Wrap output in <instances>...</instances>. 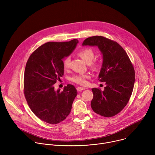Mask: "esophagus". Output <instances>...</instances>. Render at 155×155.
<instances>
[{
	"label": "esophagus",
	"instance_id": "esophagus-1",
	"mask_svg": "<svg viewBox=\"0 0 155 155\" xmlns=\"http://www.w3.org/2000/svg\"><path fill=\"white\" fill-rule=\"evenodd\" d=\"M77 90L78 91L80 92V91H81L84 90L85 88H84V87H78L77 88Z\"/></svg>",
	"mask_w": 155,
	"mask_h": 155
}]
</instances>
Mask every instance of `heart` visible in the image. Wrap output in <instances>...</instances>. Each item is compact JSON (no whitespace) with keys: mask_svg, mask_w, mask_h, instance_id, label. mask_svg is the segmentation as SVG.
<instances>
[{"mask_svg":"<svg viewBox=\"0 0 155 155\" xmlns=\"http://www.w3.org/2000/svg\"><path fill=\"white\" fill-rule=\"evenodd\" d=\"M78 56L86 62L91 63L94 58V54L93 51L90 48H84L78 52ZM71 62V57H66L63 61V67L65 69H67L69 68ZM93 67L97 69L99 67V64H94ZM89 78L88 75H75L70 78V80L80 85H85L87 83V78Z\"/></svg>","mask_w":155,"mask_h":155,"instance_id":"heart-1","label":"heart"}]
</instances>
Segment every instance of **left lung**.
<instances>
[{
  "label": "left lung",
  "instance_id": "1",
  "mask_svg": "<svg viewBox=\"0 0 155 155\" xmlns=\"http://www.w3.org/2000/svg\"><path fill=\"white\" fill-rule=\"evenodd\" d=\"M83 46L97 47L102 55L98 78L105 82L104 90L92 88L93 111L105 117H112L127 105L133 91L135 71L127 53L119 44L102 36L86 38Z\"/></svg>",
  "mask_w": 155,
  "mask_h": 155
}]
</instances>
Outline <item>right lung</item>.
<instances>
[{"mask_svg":"<svg viewBox=\"0 0 155 155\" xmlns=\"http://www.w3.org/2000/svg\"><path fill=\"white\" fill-rule=\"evenodd\" d=\"M78 40L47 42L34 51L26 65L24 93L32 112L49 124H58L69 115L77 95L74 86L55 90L54 84L64 75L63 59L75 49Z\"/></svg>","mask_w":155,"mask_h":155,"instance_id":"obj_1","label":"right lung"}]
</instances>
